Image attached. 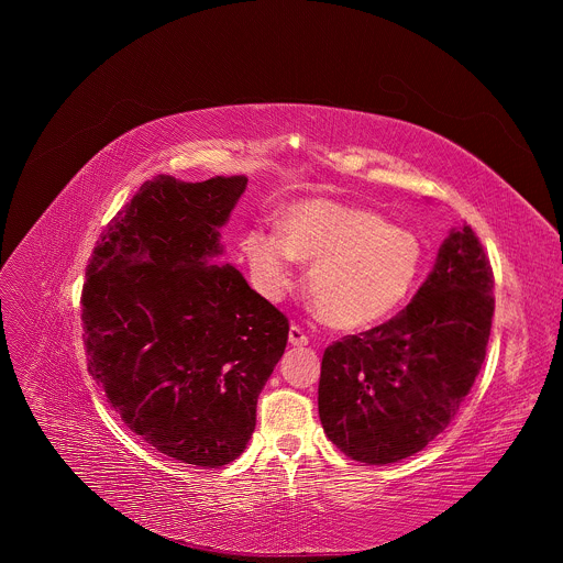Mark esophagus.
<instances>
[{"instance_id":"obj_1","label":"esophagus","mask_w":563,"mask_h":563,"mask_svg":"<svg viewBox=\"0 0 563 563\" xmlns=\"http://www.w3.org/2000/svg\"><path fill=\"white\" fill-rule=\"evenodd\" d=\"M289 343L294 347H302V345H307V334L298 325H291L289 328Z\"/></svg>"}]
</instances>
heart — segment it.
<instances>
[{"label": "heart", "mask_w": 563, "mask_h": 563, "mask_svg": "<svg viewBox=\"0 0 563 563\" xmlns=\"http://www.w3.org/2000/svg\"><path fill=\"white\" fill-rule=\"evenodd\" d=\"M243 254L258 289L276 300L294 285V261L311 263L307 289L336 330H365L396 313L417 287L423 245L372 209L311 198L287 207L278 235L254 229Z\"/></svg>", "instance_id": "heart-1"}]
</instances>
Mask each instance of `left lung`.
<instances>
[{"instance_id":"8db88e82","label":"left lung","mask_w":563,"mask_h":563,"mask_svg":"<svg viewBox=\"0 0 563 563\" xmlns=\"http://www.w3.org/2000/svg\"><path fill=\"white\" fill-rule=\"evenodd\" d=\"M493 267L463 224L406 309L323 354L318 415L328 439L367 465L421 452L454 419L493 328Z\"/></svg>"}]
</instances>
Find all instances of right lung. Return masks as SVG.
Wrapping results in <instances>:
<instances>
[{
    "label": "right lung",
    "instance_id": "add662e5",
    "mask_svg": "<svg viewBox=\"0 0 563 563\" xmlns=\"http://www.w3.org/2000/svg\"><path fill=\"white\" fill-rule=\"evenodd\" d=\"M245 176L146 180L102 231L87 267L89 372L126 428L157 452L220 467L245 452L287 318L233 265L220 229Z\"/></svg>",
    "mask_w": 563,
    "mask_h": 563
}]
</instances>
